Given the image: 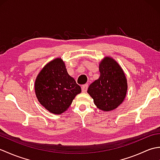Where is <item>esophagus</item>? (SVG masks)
<instances>
[{"mask_svg": "<svg viewBox=\"0 0 160 160\" xmlns=\"http://www.w3.org/2000/svg\"><path fill=\"white\" fill-rule=\"evenodd\" d=\"M87 89H88V84H84V85L82 86V91L83 93L87 92Z\"/></svg>", "mask_w": 160, "mask_h": 160, "instance_id": "34e87169", "label": "esophagus"}]
</instances>
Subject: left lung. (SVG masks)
Here are the masks:
<instances>
[{
    "label": "left lung",
    "instance_id": "8db88e82",
    "mask_svg": "<svg viewBox=\"0 0 160 160\" xmlns=\"http://www.w3.org/2000/svg\"><path fill=\"white\" fill-rule=\"evenodd\" d=\"M99 70V78L90 84L87 92L98 108L109 111L116 108L124 100L127 79L120 65L109 57L100 62Z\"/></svg>",
    "mask_w": 160,
    "mask_h": 160
}]
</instances>
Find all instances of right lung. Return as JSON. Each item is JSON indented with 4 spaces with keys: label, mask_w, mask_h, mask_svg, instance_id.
Segmentation results:
<instances>
[{
    "label": "right lung",
    "mask_w": 160,
    "mask_h": 160,
    "mask_svg": "<svg viewBox=\"0 0 160 160\" xmlns=\"http://www.w3.org/2000/svg\"><path fill=\"white\" fill-rule=\"evenodd\" d=\"M35 91L39 102L54 114L65 111L81 88L68 74L61 58L51 61L37 76Z\"/></svg>",
    "instance_id": "add662e5"
}]
</instances>
